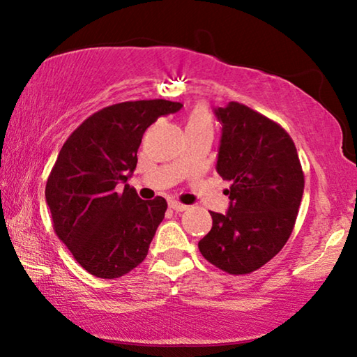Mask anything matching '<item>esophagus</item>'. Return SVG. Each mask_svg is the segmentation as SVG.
Here are the masks:
<instances>
[{"label":"esophagus","instance_id":"34e87169","mask_svg":"<svg viewBox=\"0 0 357 357\" xmlns=\"http://www.w3.org/2000/svg\"><path fill=\"white\" fill-rule=\"evenodd\" d=\"M169 208H173L174 211H185L189 208V206L181 204V202H178V200H172V202H169Z\"/></svg>","mask_w":357,"mask_h":357}]
</instances>
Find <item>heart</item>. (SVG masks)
<instances>
[{"mask_svg": "<svg viewBox=\"0 0 357 357\" xmlns=\"http://www.w3.org/2000/svg\"><path fill=\"white\" fill-rule=\"evenodd\" d=\"M185 130H210L213 131V116L205 105H195L189 112Z\"/></svg>", "mask_w": 357, "mask_h": 357, "instance_id": "b5f03b06", "label": "heart"}]
</instances>
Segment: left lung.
I'll return each mask as SVG.
<instances>
[{
    "label": "left lung",
    "instance_id": "obj_1",
    "mask_svg": "<svg viewBox=\"0 0 357 357\" xmlns=\"http://www.w3.org/2000/svg\"><path fill=\"white\" fill-rule=\"evenodd\" d=\"M222 125L216 172L229 181V210L210 211L199 242L206 261L227 274H250L289 241L300 210L305 173L289 132L238 102L215 109Z\"/></svg>",
    "mask_w": 357,
    "mask_h": 357
}]
</instances>
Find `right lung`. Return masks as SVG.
I'll use <instances>...</instances> for the list:
<instances>
[{
    "instance_id": "right-lung-1",
    "label": "right lung",
    "mask_w": 357,
    "mask_h": 357,
    "mask_svg": "<svg viewBox=\"0 0 357 357\" xmlns=\"http://www.w3.org/2000/svg\"><path fill=\"white\" fill-rule=\"evenodd\" d=\"M181 107L165 99L109 105L63 142L47 176L46 204L57 237L96 278H121L147 257L168 205L163 197L141 200L126 181L144 131Z\"/></svg>"
}]
</instances>
